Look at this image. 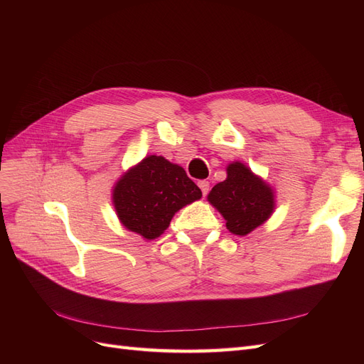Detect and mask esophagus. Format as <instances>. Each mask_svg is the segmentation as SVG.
<instances>
[{
  "label": "esophagus",
  "mask_w": 364,
  "mask_h": 364,
  "mask_svg": "<svg viewBox=\"0 0 364 364\" xmlns=\"http://www.w3.org/2000/svg\"><path fill=\"white\" fill-rule=\"evenodd\" d=\"M198 186L200 187V190H202V195L203 196H206L208 195V192H209V183L206 181V180H202V181H199L198 183Z\"/></svg>",
  "instance_id": "obj_1"
}]
</instances>
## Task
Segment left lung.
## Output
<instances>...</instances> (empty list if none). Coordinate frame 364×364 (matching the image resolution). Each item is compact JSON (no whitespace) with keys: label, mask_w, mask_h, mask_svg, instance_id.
<instances>
[{"label":"left lung","mask_w":364,"mask_h":364,"mask_svg":"<svg viewBox=\"0 0 364 364\" xmlns=\"http://www.w3.org/2000/svg\"><path fill=\"white\" fill-rule=\"evenodd\" d=\"M225 171L227 178L215 184L206 199L223 215L228 232L246 236L273 215L276 192L240 161L230 162Z\"/></svg>","instance_id":"1"}]
</instances>
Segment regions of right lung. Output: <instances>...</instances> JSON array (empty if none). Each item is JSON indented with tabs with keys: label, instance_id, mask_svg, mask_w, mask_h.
<instances>
[{
	"label": "right lung",
	"instance_id": "1",
	"mask_svg": "<svg viewBox=\"0 0 364 364\" xmlns=\"http://www.w3.org/2000/svg\"><path fill=\"white\" fill-rule=\"evenodd\" d=\"M200 198V188L183 166L156 155L128 168L112 188L118 220L144 240L159 237L176 213Z\"/></svg>",
	"mask_w": 364,
	"mask_h": 364
}]
</instances>
